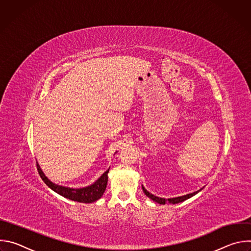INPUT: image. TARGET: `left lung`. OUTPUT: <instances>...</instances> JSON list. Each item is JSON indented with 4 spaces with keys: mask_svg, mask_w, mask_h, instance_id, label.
Instances as JSON below:
<instances>
[{
    "mask_svg": "<svg viewBox=\"0 0 251 251\" xmlns=\"http://www.w3.org/2000/svg\"><path fill=\"white\" fill-rule=\"evenodd\" d=\"M142 189H143V192L145 193V195H146L148 198H150L152 201H156V202H158V203H160V204H165V203H167V202H170V203H173V204L178 203V202L184 201H186V200L192 198L193 196H195L196 194H198V193L201 190H201L198 191V192H195V193H193V194H189V195H186V196H182V197H177V198H173V199H168V200H166V199L159 198V197H156V196L152 195L151 193H149L143 186H142Z\"/></svg>",
    "mask_w": 251,
    "mask_h": 251,
    "instance_id": "obj_1",
    "label": "left lung"
}]
</instances>
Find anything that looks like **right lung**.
Wrapping results in <instances>:
<instances>
[{
    "mask_svg": "<svg viewBox=\"0 0 251 251\" xmlns=\"http://www.w3.org/2000/svg\"><path fill=\"white\" fill-rule=\"evenodd\" d=\"M37 169H38V172H39L41 177L43 178V181L46 183L47 186H49L51 190H53L55 193L61 195L62 197L78 201V202L90 203V202H93V201H97L98 199H100L103 196V194L106 190L107 182H108V176H107V175H108L109 170H107L93 185L86 187V188H82V189H70V188L57 186V185L51 183L49 178L45 176V174L43 173V171L40 168L38 163H37Z\"/></svg>",
    "mask_w": 251,
    "mask_h": 251,
    "instance_id": "right-lung-1",
    "label": "right lung"
}]
</instances>
